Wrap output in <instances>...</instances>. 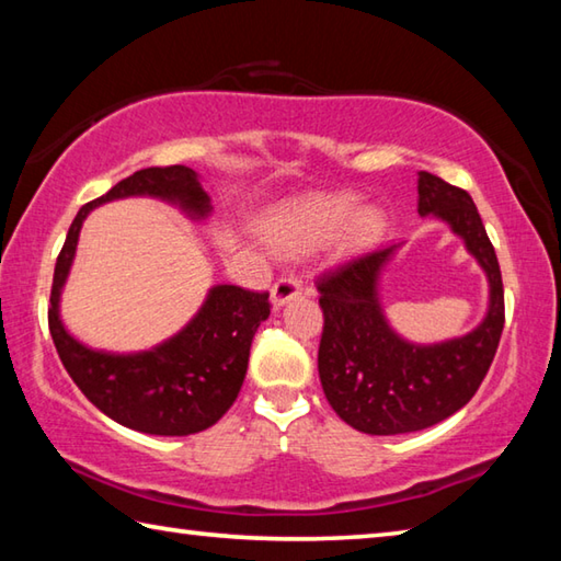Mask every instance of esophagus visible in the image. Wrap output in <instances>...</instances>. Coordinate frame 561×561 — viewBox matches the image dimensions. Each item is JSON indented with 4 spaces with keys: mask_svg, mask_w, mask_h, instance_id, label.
I'll use <instances>...</instances> for the list:
<instances>
[{
    "mask_svg": "<svg viewBox=\"0 0 561 561\" xmlns=\"http://www.w3.org/2000/svg\"><path fill=\"white\" fill-rule=\"evenodd\" d=\"M301 289H304L301 279L291 277V274H284V277H279L277 282L272 284V301H274V307H284V304H287L289 299L299 297Z\"/></svg>",
    "mask_w": 561,
    "mask_h": 561,
    "instance_id": "esophagus-1",
    "label": "esophagus"
}]
</instances>
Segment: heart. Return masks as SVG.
Masks as SVG:
<instances>
[{"instance_id":"b5f03b06","label":"heart","mask_w":561,"mask_h":561,"mask_svg":"<svg viewBox=\"0 0 561 561\" xmlns=\"http://www.w3.org/2000/svg\"><path fill=\"white\" fill-rule=\"evenodd\" d=\"M356 210L351 195H309L274 210L267 220L272 244L282 252H307L327 242L341 227L344 250L358 252L371 247L383 232V215L376 207Z\"/></svg>"}]
</instances>
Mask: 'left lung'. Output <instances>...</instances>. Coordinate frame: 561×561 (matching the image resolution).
<instances>
[{"instance_id":"1","label":"left lung","mask_w":561,"mask_h":561,"mask_svg":"<svg viewBox=\"0 0 561 561\" xmlns=\"http://www.w3.org/2000/svg\"><path fill=\"white\" fill-rule=\"evenodd\" d=\"M417 213L440 217L462 237L490 279V309L470 334L415 346L386 324L376 294L378 274L393 247L358 254L319 274L321 388L341 421L368 435L423 431L460 411L488 376L505 327L497 254L472 197L421 170Z\"/></svg>"}]
</instances>
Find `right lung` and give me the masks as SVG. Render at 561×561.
<instances>
[{
  "label": "right lung",
  "mask_w": 561,
  "mask_h": 561,
  "mask_svg": "<svg viewBox=\"0 0 561 561\" xmlns=\"http://www.w3.org/2000/svg\"><path fill=\"white\" fill-rule=\"evenodd\" d=\"M130 195H153L205 217L210 197L193 168H146L87 203L73 217L54 270L49 331L66 371L81 393L126 428L148 435H190L210 428L240 393L254 331L270 317V291L234 284L213 287L203 309L165 344L144 354H103L79 344L64 329L59 294L89 210Z\"/></svg>",
  "instance_id": "obj_1"
}]
</instances>
